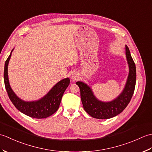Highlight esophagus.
<instances>
[{
    "mask_svg": "<svg viewBox=\"0 0 152 152\" xmlns=\"http://www.w3.org/2000/svg\"><path fill=\"white\" fill-rule=\"evenodd\" d=\"M71 79H72V81H76L79 79V76L78 74L76 72H73L71 75Z\"/></svg>",
    "mask_w": 152,
    "mask_h": 152,
    "instance_id": "esophagus-1",
    "label": "esophagus"
}]
</instances>
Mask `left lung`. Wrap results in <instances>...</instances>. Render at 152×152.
I'll return each mask as SVG.
<instances>
[{"label": "left lung", "instance_id": "1", "mask_svg": "<svg viewBox=\"0 0 152 152\" xmlns=\"http://www.w3.org/2000/svg\"><path fill=\"white\" fill-rule=\"evenodd\" d=\"M126 58L129 68L128 78L121 94L110 102H102L95 97L91 89L82 82L76 83L80 89L82 102L85 111L96 119H106L120 114L127 107L134 91L136 84V66L127 46H125Z\"/></svg>", "mask_w": 152, "mask_h": 152}]
</instances>
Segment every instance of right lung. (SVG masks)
Here are the masks:
<instances>
[{"label":"right lung","instance_id":"1","mask_svg":"<svg viewBox=\"0 0 152 152\" xmlns=\"http://www.w3.org/2000/svg\"><path fill=\"white\" fill-rule=\"evenodd\" d=\"M13 50H12L10 55L6 61L4 71L5 88L10 99L19 111L29 117L37 119L49 117L53 114L59 108L63 93L70 83V79L66 78L61 80L51 89L44 97L38 101L31 102L23 101L13 91L8 80V66Z\"/></svg>","mask_w":152,"mask_h":152}]
</instances>
